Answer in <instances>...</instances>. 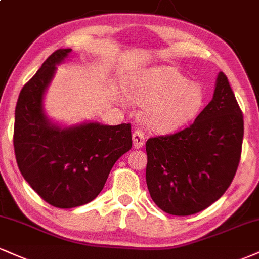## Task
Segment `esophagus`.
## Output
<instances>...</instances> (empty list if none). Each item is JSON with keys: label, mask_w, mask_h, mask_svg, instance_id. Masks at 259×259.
<instances>
[{"label": "esophagus", "mask_w": 259, "mask_h": 259, "mask_svg": "<svg viewBox=\"0 0 259 259\" xmlns=\"http://www.w3.org/2000/svg\"><path fill=\"white\" fill-rule=\"evenodd\" d=\"M133 145L135 148H141L145 145V134L141 130H135L133 134Z\"/></svg>", "instance_id": "34e87169"}]
</instances>
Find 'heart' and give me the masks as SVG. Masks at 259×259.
<instances>
[{"instance_id": "obj_1", "label": "heart", "mask_w": 259, "mask_h": 259, "mask_svg": "<svg viewBox=\"0 0 259 259\" xmlns=\"http://www.w3.org/2000/svg\"><path fill=\"white\" fill-rule=\"evenodd\" d=\"M126 92L134 101L145 105L142 118L149 127L170 133L185 126L201 111L205 93L172 66H154L133 73Z\"/></svg>"}]
</instances>
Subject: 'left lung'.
<instances>
[{"label": "left lung", "instance_id": "obj_1", "mask_svg": "<svg viewBox=\"0 0 259 259\" xmlns=\"http://www.w3.org/2000/svg\"><path fill=\"white\" fill-rule=\"evenodd\" d=\"M242 138L244 117L220 72L212 100L191 126L146 142V182L157 206L189 216L219 200L235 176Z\"/></svg>", "mask_w": 259, "mask_h": 259}]
</instances>
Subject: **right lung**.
I'll return each instance as SVG.
<instances>
[{
	"label": "right lung",
	"instance_id": "right-lung-1",
	"mask_svg": "<svg viewBox=\"0 0 259 259\" xmlns=\"http://www.w3.org/2000/svg\"><path fill=\"white\" fill-rule=\"evenodd\" d=\"M71 53V48L53 53L21 89L15 107L13 143L21 175L43 200L59 208L94 200L114 163L133 146L130 124L61 126L46 114L47 89Z\"/></svg>",
	"mask_w": 259,
	"mask_h": 259
}]
</instances>
